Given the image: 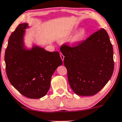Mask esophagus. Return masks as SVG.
<instances>
[{"label":"esophagus","instance_id":"34e87169","mask_svg":"<svg viewBox=\"0 0 122 122\" xmlns=\"http://www.w3.org/2000/svg\"><path fill=\"white\" fill-rule=\"evenodd\" d=\"M60 57H61V59H62V61H64V55H63L61 53H60Z\"/></svg>","mask_w":122,"mask_h":122}]
</instances>
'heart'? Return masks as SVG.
Listing matches in <instances>:
<instances>
[{"instance_id": "b5f03b06", "label": "heart", "mask_w": 122, "mask_h": 122, "mask_svg": "<svg viewBox=\"0 0 122 122\" xmlns=\"http://www.w3.org/2000/svg\"><path fill=\"white\" fill-rule=\"evenodd\" d=\"M86 35V32L84 29H81L78 32L76 33V35L73 36L72 41L73 42H77L80 41L83 39Z\"/></svg>"}]
</instances>
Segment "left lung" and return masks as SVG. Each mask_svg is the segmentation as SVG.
Returning a JSON list of instances; mask_svg holds the SVG:
<instances>
[{
	"label": "left lung",
	"mask_w": 122,
	"mask_h": 122,
	"mask_svg": "<svg viewBox=\"0 0 122 122\" xmlns=\"http://www.w3.org/2000/svg\"><path fill=\"white\" fill-rule=\"evenodd\" d=\"M67 78L71 89L81 96L94 95L106 85L114 69L113 48L105 29L74 46L62 44Z\"/></svg>",
	"instance_id": "left-lung-1"
}]
</instances>
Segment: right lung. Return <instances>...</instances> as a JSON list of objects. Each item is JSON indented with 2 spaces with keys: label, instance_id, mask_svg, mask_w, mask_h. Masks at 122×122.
Listing matches in <instances>:
<instances>
[{
  "label": "right lung",
  "instance_id": "obj_1",
  "mask_svg": "<svg viewBox=\"0 0 122 122\" xmlns=\"http://www.w3.org/2000/svg\"><path fill=\"white\" fill-rule=\"evenodd\" d=\"M27 27V23L19 24L10 36L4 56L5 70L10 83L19 93L38 99L48 93L51 77L62 61L58 52L38 46L25 49L23 38Z\"/></svg>",
  "mask_w": 122,
  "mask_h": 122
}]
</instances>
